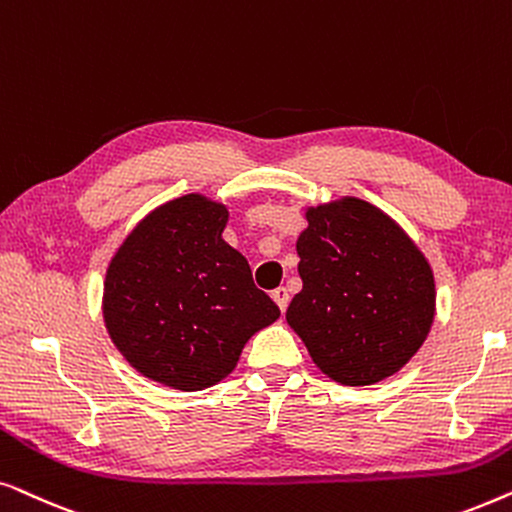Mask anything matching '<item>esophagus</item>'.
<instances>
[{
  "label": "esophagus",
  "mask_w": 512,
  "mask_h": 512,
  "mask_svg": "<svg viewBox=\"0 0 512 512\" xmlns=\"http://www.w3.org/2000/svg\"><path fill=\"white\" fill-rule=\"evenodd\" d=\"M271 299L278 304V309L285 311L288 309V302H290V292L285 288H276L274 292H271Z\"/></svg>",
  "instance_id": "34e87169"
}]
</instances>
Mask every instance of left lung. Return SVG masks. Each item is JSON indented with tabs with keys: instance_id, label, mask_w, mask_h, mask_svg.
I'll list each match as a JSON object with an SVG mask.
<instances>
[{
	"instance_id": "obj_1",
	"label": "left lung",
	"mask_w": 512,
	"mask_h": 512,
	"mask_svg": "<svg viewBox=\"0 0 512 512\" xmlns=\"http://www.w3.org/2000/svg\"><path fill=\"white\" fill-rule=\"evenodd\" d=\"M297 238L302 292L288 313L313 363L346 386L391 377L428 337L435 281L410 236L360 199L309 208Z\"/></svg>"
}]
</instances>
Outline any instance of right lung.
I'll use <instances>...</instances> for the list:
<instances>
[{
	"label": "right lung",
	"instance_id": "right-lung-1",
	"mask_svg": "<svg viewBox=\"0 0 512 512\" xmlns=\"http://www.w3.org/2000/svg\"><path fill=\"white\" fill-rule=\"evenodd\" d=\"M227 208L201 194L163 203L131 231L105 278L102 316L135 370L180 391L227 377L257 330L281 316L224 243Z\"/></svg>",
	"mask_w": 512,
	"mask_h": 512
}]
</instances>
